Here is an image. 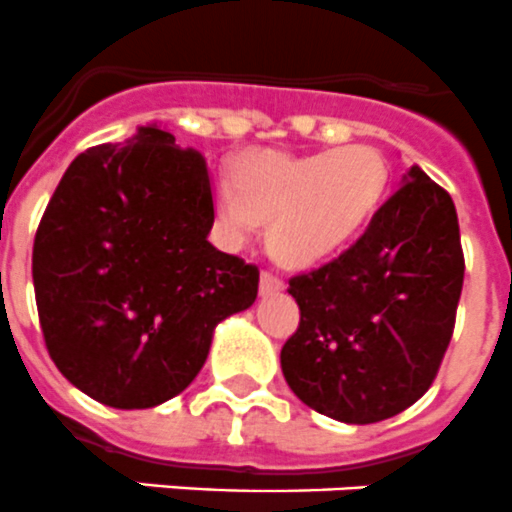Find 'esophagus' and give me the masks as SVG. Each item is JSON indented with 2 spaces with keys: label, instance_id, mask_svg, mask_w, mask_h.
<instances>
[{
  "label": "esophagus",
  "instance_id": "esophagus-1",
  "mask_svg": "<svg viewBox=\"0 0 512 512\" xmlns=\"http://www.w3.org/2000/svg\"><path fill=\"white\" fill-rule=\"evenodd\" d=\"M282 287H285V285H282V280H280V277H274L272 272H261V280H259V293L264 295V298H266V295H274V293H280Z\"/></svg>",
  "mask_w": 512,
  "mask_h": 512
}]
</instances>
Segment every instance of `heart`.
Here are the masks:
<instances>
[{
    "label": "heart",
    "mask_w": 512,
    "mask_h": 512,
    "mask_svg": "<svg viewBox=\"0 0 512 512\" xmlns=\"http://www.w3.org/2000/svg\"><path fill=\"white\" fill-rule=\"evenodd\" d=\"M232 179L211 188L214 217L230 246H243L259 222L274 259L311 266L335 256L366 230L382 206L390 170L377 149L353 143L314 154L251 149L235 159Z\"/></svg>",
    "instance_id": "heart-1"
}]
</instances>
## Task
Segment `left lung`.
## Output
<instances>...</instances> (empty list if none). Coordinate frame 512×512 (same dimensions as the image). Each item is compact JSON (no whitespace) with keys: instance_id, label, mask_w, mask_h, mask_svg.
Wrapping results in <instances>:
<instances>
[{"instance_id":"left-lung-1","label":"left lung","mask_w":512,"mask_h":512,"mask_svg":"<svg viewBox=\"0 0 512 512\" xmlns=\"http://www.w3.org/2000/svg\"><path fill=\"white\" fill-rule=\"evenodd\" d=\"M463 272L453 198L413 164L348 251L290 280L301 308L280 353L290 390L345 424L398 416L437 377Z\"/></svg>"}]
</instances>
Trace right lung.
Segmentation results:
<instances>
[{"mask_svg":"<svg viewBox=\"0 0 512 512\" xmlns=\"http://www.w3.org/2000/svg\"><path fill=\"white\" fill-rule=\"evenodd\" d=\"M206 159L159 125L75 156L33 243L49 356L88 398L154 408L206 363L211 337L259 293V269L209 243Z\"/></svg>","mask_w":512,"mask_h":512,"instance_id":"1","label":"right lung"}]
</instances>
